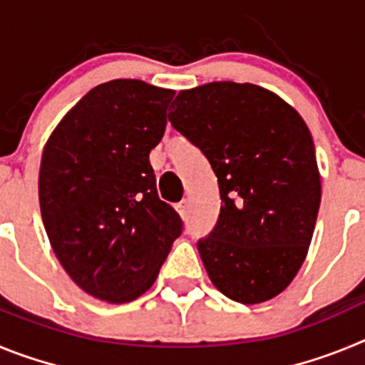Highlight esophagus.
I'll use <instances>...</instances> for the list:
<instances>
[{"label":"esophagus","mask_w":365,"mask_h":365,"mask_svg":"<svg viewBox=\"0 0 365 365\" xmlns=\"http://www.w3.org/2000/svg\"><path fill=\"white\" fill-rule=\"evenodd\" d=\"M188 210H190V202L186 201H180L179 205H177V212H179L180 215H182V217H186V215H188Z\"/></svg>","instance_id":"obj_1"}]
</instances>
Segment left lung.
Returning a JSON list of instances; mask_svg holds the SVG:
<instances>
[{"mask_svg": "<svg viewBox=\"0 0 365 365\" xmlns=\"http://www.w3.org/2000/svg\"><path fill=\"white\" fill-rule=\"evenodd\" d=\"M173 104L172 125L217 177V222L197 241L212 283L245 305L278 296L307 256L320 208L307 124L254 83H205L180 91Z\"/></svg>", "mask_w": 365, "mask_h": 365, "instance_id": "left-lung-1", "label": "left lung"}]
</instances>
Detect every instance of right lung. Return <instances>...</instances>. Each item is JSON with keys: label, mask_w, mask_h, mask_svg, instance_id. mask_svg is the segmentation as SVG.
Listing matches in <instances>:
<instances>
[{"label": "right lung", "mask_w": 365, "mask_h": 365, "mask_svg": "<svg viewBox=\"0 0 365 365\" xmlns=\"http://www.w3.org/2000/svg\"><path fill=\"white\" fill-rule=\"evenodd\" d=\"M173 95L143 80L100 83L45 144L38 188L45 232L71 279L104 302L144 294L182 234L150 164Z\"/></svg>", "instance_id": "1"}]
</instances>
